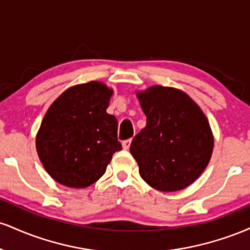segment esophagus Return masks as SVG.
Instances as JSON below:
<instances>
[{
    "label": "esophagus",
    "instance_id": "esophagus-1",
    "mask_svg": "<svg viewBox=\"0 0 250 250\" xmlns=\"http://www.w3.org/2000/svg\"><path fill=\"white\" fill-rule=\"evenodd\" d=\"M130 143H131V139L125 140V141L122 142V147H123V149H125V150H128L129 147H130Z\"/></svg>",
    "mask_w": 250,
    "mask_h": 250
}]
</instances>
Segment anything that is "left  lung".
Segmentation results:
<instances>
[{"mask_svg":"<svg viewBox=\"0 0 250 250\" xmlns=\"http://www.w3.org/2000/svg\"><path fill=\"white\" fill-rule=\"evenodd\" d=\"M147 125L134 137L130 153L150 187L176 191L202 174L214 139L207 117L183 91L154 85L137 94Z\"/></svg>","mask_w":250,"mask_h":250,"instance_id":"8db88e82","label":"left lung"}]
</instances>
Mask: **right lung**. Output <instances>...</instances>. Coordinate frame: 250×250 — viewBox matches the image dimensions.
<instances>
[{
    "label": "right lung",
    "instance_id": "right-lung-1",
    "mask_svg": "<svg viewBox=\"0 0 250 250\" xmlns=\"http://www.w3.org/2000/svg\"><path fill=\"white\" fill-rule=\"evenodd\" d=\"M113 91L101 82L74 85L45 113L36 136L43 167L56 182L85 188L105 173L121 150L117 120L107 113Z\"/></svg>",
    "mask_w": 250,
    "mask_h": 250
}]
</instances>
